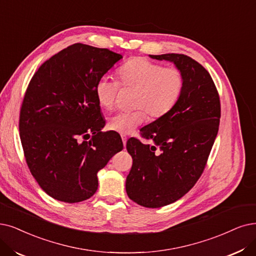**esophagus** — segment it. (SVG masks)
Returning a JSON list of instances; mask_svg holds the SVG:
<instances>
[{"label": "esophagus", "mask_w": 256, "mask_h": 256, "mask_svg": "<svg viewBox=\"0 0 256 256\" xmlns=\"http://www.w3.org/2000/svg\"><path fill=\"white\" fill-rule=\"evenodd\" d=\"M122 144H124V147H125L126 146V142H127L126 136H122Z\"/></svg>", "instance_id": "obj_1"}]
</instances>
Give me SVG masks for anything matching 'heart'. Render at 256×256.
Segmentation results:
<instances>
[{
  "mask_svg": "<svg viewBox=\"0 0 256 256\" xmlns=\"http://www.w3.org/2000/svg\"><path fill=\"white\" fill-rule=\"evenodd\" d=\"M122 87L134 90L132 106L136 110L118 112L108 120L109 129L128 134L146 120L158 118L174 107L180 100L185 78L176 67H166L146 58H132L118 69ZM120 89V83L108 76H102L96 85V96L100 107L111 109ZM146 110L144 112V110Z\"/></svg>",
  "mask_w": 256,
  "mask_h": 256,
  "instance_id": "1",
  "label": "heart"
}]
</instances>
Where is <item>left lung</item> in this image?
I'll return each instance as SVG.
<instances>
[{
    "mask_svg": "<svg viewBox=\"0 0 256 256\" xmlns=\"http://www.w3.org/2000/svg\"><path fill=\"white\" fill-rule=\"evenodd\" d=\"M149 56L173 63L185 78L174 107L140 129L153 145L132 138L126 146L134 160L126 178L129 198L160 208L185 196L202 176L218 136L220 103L212 78L196 60L178 54Z\"/></svg>",
    "mask_w": 256,
    "mask_h": 256,
    "instance_id": "left-lung-1",
    "label": "left lung"
}]
</instances>
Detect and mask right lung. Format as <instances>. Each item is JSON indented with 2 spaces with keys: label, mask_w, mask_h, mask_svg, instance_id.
I'll return each instance as SVG.
<instances>
[{
  "label": "right lung",
  "mask_w": 256,
  "mask_h": 256,
  "mask_svg": "<svg viewBox=\"0 0 256 256\" xmlns=\"http://www.w3.org/2000/svg\"><path fill=\"white\" fill-rule=\"evenodd\" d=\"M122 58L78 43L51 56L30 80L20 136L30 172L54 200L78 202L92 196L98 172L122 149L116 132H102L105 120L96 96L98 80Z\"/></svg>",
  "instance_id": "add662e5"
}]
</instances>
